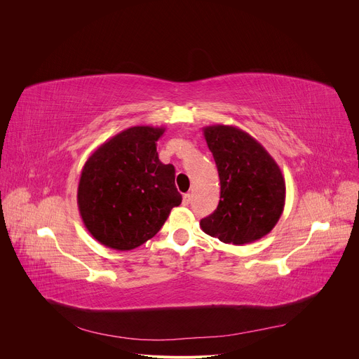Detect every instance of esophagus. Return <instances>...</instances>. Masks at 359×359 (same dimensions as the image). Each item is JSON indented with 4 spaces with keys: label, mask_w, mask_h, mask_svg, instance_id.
Here are the masks:
<instances>
[{
    "label": "esophagus",
    "mask_w": 359,
    "mask_h": 359,
    "mask_svg": "<svg viewBox=\"0 0 359 359\" xmlns=\"http://www.w3.org/2000/svg\"><path fill=\"white\" fill-rule=\"evenodd\" d=\"M190 201H191V194H190V193H186V194L183 196V204H184V206H187V204H190Z\"/></svg>",
    "instance_id": "esophagus-1"
}]
</instances>
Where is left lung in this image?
<instances>
[{"label":"left lung","mask_w":359,"mask_h":359,"mask_svg":"<svg viewBox=\"0 0 359 359\" xmlns=\"http://www.w3.org/2000/svg\"><path fill=\"white\" fill-rule=\"evenodd\" d=\"M220 177V201L201 230L223 243L248 244L267 236L285 204V180L270 153L229 125L203 128Z\"/></svg>","instance_id":"1"}]
</instances>
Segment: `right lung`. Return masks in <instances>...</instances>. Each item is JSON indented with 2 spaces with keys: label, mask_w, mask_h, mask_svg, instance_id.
Masks as SVG:
<instances>
[{
  "label": "right lung",
  "mask_w": 359,
  "mask_h": 359,
  "mask_svg": "<svg viewBox=\"0 0 359 359\" xmlns=\"http://www.w3.org/2000/svg\"><path fill=\"white\" fill-rule=\"evenodd\" d=\"M165 128L132 126L88 158L78 184L82 222L95 240L132 250L155 236L182 203L175 168L163 165L156 142Z\"/></svg>",
  "instance_id": "add662e5"
}]
</instances>
